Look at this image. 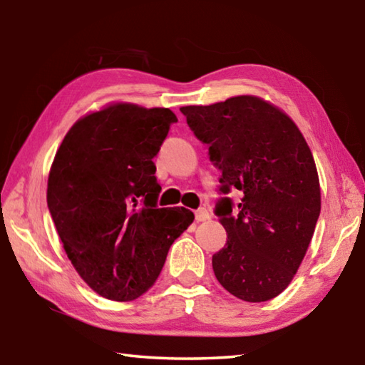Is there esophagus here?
<instances>
[{"label":"esophagus","instance_id":"34e87169","mask_svg":"<svg viewBox=\"0 0 365 365\" xmlns=\"http://www.w3.org/2000/svg\"><path fill=\"white\" fill-rule=\"evenodd\" d=\"M195 217H196V220H197V222H205V220H207L209 217H211V215H209L207 209H205V207H200V209H197V211L195 212Z\"/></svg>","mask_w":365,"mask_h":365}]
</instances>
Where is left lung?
I'll list each match as a JSON object with an SVG mask.
<instances>
[{
	"mask_svg": "<svg viewBox=\"0 0 365 365\" xmlns=\"http://www.w3.org/2000/svg\"><path fill=\"white\" fill-rule=\"evenodd\" d=\"M222 172L214 212L227 243L212 256L215 279L248 302L279 296L304 259L320 214V185L304 137L279 108L256 96L180 108Z\"/></svg>",
	"mask_w": 365,
	"mask_h": 365,
	"instance_id": "1",
	"label": "left lung"
}]
</instances>
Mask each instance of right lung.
<instances>
[{"label": "right lung", "mask_w": 365, "mask_h": 365, "mask_svg": "<svg viewBox=\"0 0 365 365\" xmlns=\"http://www.w3.org/2000/svg\"><path fill=\"white\" fill-rule=\"evenodd\" d=\"M177 122L168 108L110 104L73 123L48 177V209L86 285L113 301L146 293L195 214L158 207L153 158Z\"/></svg>", "instance_id": "right-lung-1"}]
</instances>
